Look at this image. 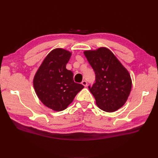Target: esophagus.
I'll return each mask as SVG.
<instances>
[{
    "label": "esophagus",
    "mask_w": 158,
    "mask_h": 158,
    "mask_svg": "<svg viewBox=\"0 0 158 158\" xmlns=\"http://www.w3.org/2000/svg\"><path fill=\"white\" fill-rule=\"evenodd\" d=\"M82 84L84 85V86L86 87V86H87V85H88V82H87L86 81H85V80H83L82 82Z\"/></svg>",
    "instance_id": "obj_1"
}]
</instances>
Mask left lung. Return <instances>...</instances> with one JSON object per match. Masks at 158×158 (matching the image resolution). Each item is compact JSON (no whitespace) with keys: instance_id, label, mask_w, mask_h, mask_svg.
Instances as JSON below:
<instances>
[{"instance_id":"left-lung-1","label":"left lung","mask_w":158,"mask_h":158,"mask_svg":"<svg viewBox=\"0 0 158 158\" xmlns=\"http://www.w3.org/2000/svg\"><path fill=\"white\" fill-rule=\"evenodd\" d=\"M84 53L95 73V82L88 88L97 106L106 112L117 111L125 103L131 90L128 70L106 47Z\"/></svg>"}]
</instances>
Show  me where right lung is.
Wrapping results in <instances>:
<instances>
[{"label": "right lung", "instance_id": "1", "mask_svg": "<svg viewBox=\"0 0 158 158\" xmlns=\"http://www.w3.org/2000/svg\"><path fill=\"white\" fill-rule=\"evenodd\" d=\"M71 55L63 49L52 50L43 61L33 79V87L41 102L56 111L64 110L84 88L74 82L73 72L66 69Z\"/></svg>", "mask_w": 158, "mask_h": 158}]
</instances>
